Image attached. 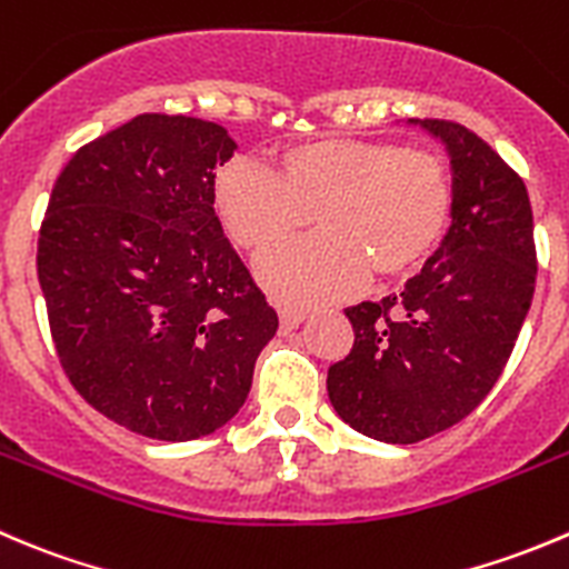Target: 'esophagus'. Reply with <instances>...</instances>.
I'll return each mask as SVG.
<instances>
[{
    "label": "esophagus",
    "mask_w": 569,
    "mask_h": 569,
    "mask_svg": "<svg viewBox=\"0 0 569 569\" xmlns=\"http://www.w3.org/2000/svg\"><path fill=\"white\" fill-rule=\"evenodd\" d=\"M278 317H280V328H283V330H295L297 325L306 322L308 311H306V308H297V306H280L278 308Z\"/></svg>",
    "instance_id": "34e87169"
}]
</instances>
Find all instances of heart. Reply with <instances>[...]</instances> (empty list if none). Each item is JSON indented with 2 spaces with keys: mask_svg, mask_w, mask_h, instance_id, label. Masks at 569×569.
<instances>
[{
  "mask_svg": "<svg viewBox=\"0 0 569 569\" xmlns=\"http://www.w3.org/2000/svg\"><path fill=\"white\" fill-rule=\"evenodd\" d=\"M213 202L230 239L250 252L280 244L308 224L317 236L258 261V278L283 302L350 291L367 278H397L431 256L453 211L448 163L431 150L361 138H319L280 152L269 172L224 163Z\"/></svg>",
  "mask_w": 569,
  "mask_h": 569,
  "instance_id": "obj_1",
  "label": "heart"
}]
</instances>
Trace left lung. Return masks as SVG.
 Here are the masks:
<instances>
[{
    "label": "left lung",
    "instance_id": "obj_1",
    "mask_svg": "<svg viewBox=\"0 0 569 569\" xmlns=\"http://www.w3.org/2000/svg\"><path fill=\"white\" fill-rule=\"evenodd\" d=\"M453 169V224L400 295L345 308L352 350L328 369L336 413L363 437L413 445L481 406L533 300V213L520 174L467 130L411 119Z\"/></svg>",
    "mask_w": 569,
    "mask_h": 569
}]
</instances>
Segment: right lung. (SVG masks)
<instances>
[{"instance_id":"obj_1","label":"right lung","mask_w":569,"mask_h":569,"mask_svg":"<svg viewBox=\"0 0 569 569\" xmlns=\"http://www.w3.org/2000/svg\"><path fill=\"white\" fill-rule=\"evenodd\" d=\"M222 124L141 113L71 156L38 236L60 367L88 406L161 442L239 413L278 313L213 211Z\"/></svg>"}]
</instances>
